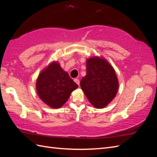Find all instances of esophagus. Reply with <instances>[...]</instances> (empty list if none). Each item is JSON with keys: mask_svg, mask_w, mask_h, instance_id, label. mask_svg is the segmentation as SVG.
Masks as SVG:
<instances>
[{"mask_svg": "<svg viewBox=\"0 0 157 157\" xmlns=\"http://www.w3.org/2000/svg\"><path fill=\"white\" fill-rule=\"evenodd\" d=\"M74 81L77 83L78 85H79L80 84V81H79V80L78 79V78H75V80H74Z\"/></svg>", "mask_w": 157, "mask_h": 157, "instance_id": "34e87169", "label": "esophagus"}]
</instances>
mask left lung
Here are the masks:
<instances>
[{
    "mask_svg": "<svg viewBox=\"0 0 157 157\" xmlns=\"http://www.w3.org/2000/svg\"><path fill=\"white\" fill-rule=\"evenodd\" d=\"M80 87L90 103L97 109L106 107L115 98L118 81L112 66L105 59L93 57L86 60V75Z\"/></svg>",
    "mask_w": 157,
    "mask_h": 157,
    "instance_id": "1",
    "label": "left lung"
}]
</instances>
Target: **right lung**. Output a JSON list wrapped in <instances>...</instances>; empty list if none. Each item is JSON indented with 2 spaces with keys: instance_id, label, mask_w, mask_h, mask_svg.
I'll return each mask as SVG.
<instances>
[{
  "instance_id": "obj_1",
  "label": "right lung",
  "mask_w": 157,
  "mask_h": 157,
  "mask_svg": "<svg viewBox=\"0 0 157 157\" xmlns=\"http://www.w3.org/2000/svg\"><path fill=\"white\" fill-rule=\"evenodd\" d=\"M78 87L59 63L54 61L39 74L36 89L42 101L52 108H60L67 101L71 93Z\"/></svg>"
}]
</instances>
